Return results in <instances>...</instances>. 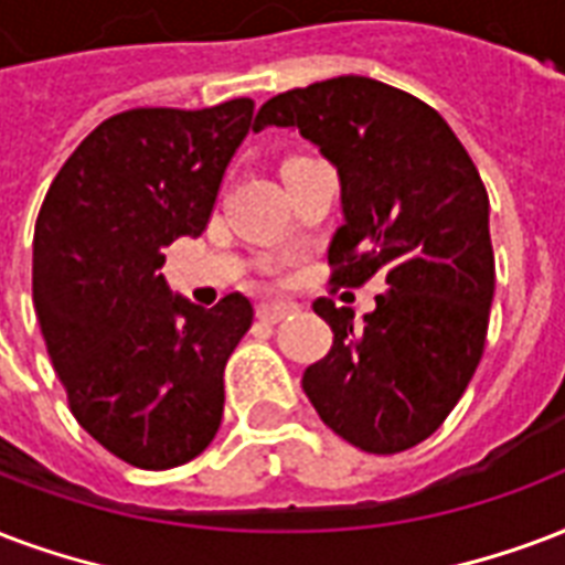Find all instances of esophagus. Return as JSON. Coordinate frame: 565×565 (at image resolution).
Segmentation results:
<instances>
[{
  "instance_id": "34e87169",
  "label": "esophagus",
  "mask_w": 565,
  "mask_h": 565,
  "mask_svg": "<svg viewBox=\"0 0 565 565\" xmlns=\"http://www.w3.org/2000/svg\"><path fill=\"white\" fill-rule=\"evenodd\" d=\"M292 311H296V305H290V301H260L257 305V320L278 322L284 317H290Z\"/></svg>"
}]
</instances>
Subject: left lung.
Here are the masks:
<instances>
[{"label":"left lung","mask_w":565,"mask_h":565,"mask_svg":"<svg viewBox=\"0 0 565 565\" xmlns=\"http://www.w3.org/2000/svg\"><path fill=\"white\" fill-rule=\"evenodd\" d=\"M266 127L299 129L338 168L331 281L361 287L379 273L387 284L361 322L313 301L334 340L301 387L359 450L420 445L454 412L486 347L494 254L483 180L433 106L370 76L278 94L252 129Z\"/></svg>","instance_id":"obj_1"}]
</instances>
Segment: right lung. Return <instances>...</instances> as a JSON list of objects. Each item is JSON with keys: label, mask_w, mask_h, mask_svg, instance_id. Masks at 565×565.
<instances>
[{"label": "right lung", "mask_w": 565, "mask_h": 565, "mask_svg": "<svg viewBox=\"0 0 565 565\" xmlns=\"http://www.w3.org/2000/svg\"><path fill=\"white\" fill-rule=\"evenodd\" d=\"M252 111L248 97L120 111L73 150L38 213L32 299L46 352L82 429L136 468L195 459L222 424L252 301L231 292L206 311L168 290L159 266L206 227Z\"/></svg>", "instance_id": "1"}]
</instances>
